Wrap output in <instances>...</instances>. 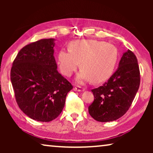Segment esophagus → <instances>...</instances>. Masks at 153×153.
<instances>
[{"mask_svg":"<svg viewBox=\"0 0 153 153\" xmlns=\"http://www.w3.org/2000/svg\"><path fill=\"white\" fill-rule=\"evenodd\" d=\"M74 89H75V91H79V92H82V91H85V88L79 86V85H76L74 88Z\"/></svg>","mask_w":153,"mask_h":153,"instance_id":"obj_1","label":"esophagus"}]
</instances>
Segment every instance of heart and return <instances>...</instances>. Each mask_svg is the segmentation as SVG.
<instances>
[{
  "instance_id": "obj_1",
  "label": "heart",
  "mask_w": 153,
  "mask_h": 153,
  "mask_svg": "<svg viewBox=\"0 0 153 153\" xmlns=\"http://www.w3.org/2000/svg\"><path fill=\"white\" fill-rule=\"evenodd\" d=\"M118 60V51L114 45L95 39L72 42L70 49L60 50L58 64L62 74L70 76L80 65L79 82L93 79L95 83L106 81L111 76Z\"/></svg>"
}]
</instances>
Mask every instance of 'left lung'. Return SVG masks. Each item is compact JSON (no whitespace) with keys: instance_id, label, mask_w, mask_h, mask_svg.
Wrapping results in <instances>:
<instances>
[{"instance_id":"8db88e82","label":"left lung","mask_w":153,"mask_h":153,"mask_svg":"<svg viewBox=\"0 0 153 153\" xmlns=\"http://www.w3.org/2000/svg\"><path fill=\"white\" fill-rule=\"evenodd\" d=\"M140 76L137 58L128 50L107 82L91 91L95 98L88 106L92 118L99 122H110L126 114L139 90Z\"/></svg>"}]
</instances>
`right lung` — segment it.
<instances>
[{"label":"right lung","mask_w":153,"mask_h":153,"mask_svg":"<svg viewBox=\"0 0 153 153\" xmlns=\"http://www.w3.org/2000/svg\"><path fill=\"white\" fill-rule=\"evenodd\" d=\"M54 39L28 44L19 52L10 71L16 102L30 118L49 122L62 112L72 85L57 70Z\"/></svg>","instance_id":"obj_1"}]
</instances>
